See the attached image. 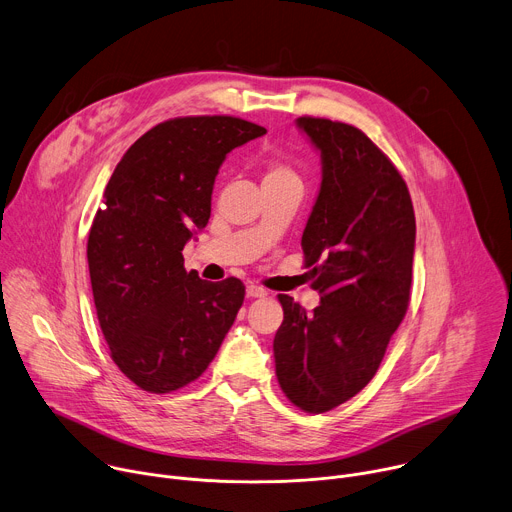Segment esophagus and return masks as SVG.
Returning <instances> with one entry per match:
<instances>
[{"label": "esophagus", "instance_id": "esophagus-1", "mask_svg": "<svg viewBox=\"0 0 512 512\" xmlns=\"http://www.w3.org/2000/svg\"><path fill=\"white\" fill-rule=\"evenodd\" d=\"M247 296L249 298H265L267 296V289L261 287V285L251 283V285H247Z\"/></svg>", "mask_w": 512, "mask_h": 512}]
</instances>
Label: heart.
Masks as SVG:
<instances>
[{
	"mask_svg": "<svg viewBox=\"0 0 512 512\" xmlns=\"http://www.w3.org/2000/svg\"><path fill=\"white\" fill-rule=\"evenodd\" d=\"M291 178H296V174H294V170H291L289 166L279 164V162H267V164H265L263 184H269V182H283V180H291Z\"/></svg>",
	"mask_w": 512,
	"mask_h": 512,
	"instance_id": "b5f03b06",
	"label": "heart"
}]
</instances>
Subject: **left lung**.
I'll use <instances>...</instances> for the list:
<instances>
[{"instance_id": "left-lung-1", "label": "left lung", "mask_w": 512, "mask_h": 512, "mask_svg": "<svg viewBox=\"0 0 512 512\" xmlns=\"http://www.w3.org/2000/svg\"><path fill=\"white\" fill-rule=\"evenodd\" d=\"M322 158V184L302 235L320 306L279 296L273 340L281 391L308 413L330 411L369 385L409 306L415 212L405 180L360 129L300 117Z\"/></svg>"}]
</instances>
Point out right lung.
Masks as SVG:
<instances>
[{
    "label": "right lung",
    "mask_w": 512,
    "mask_h": 512,
    "mask_svg": "<svg viewBox=\"0 0 512 512\" xmlns=\"http://www.w3.org/2000/svg\"><path fill=\"white\" fill-rule=\"evenodd\" d=\"M267 133L229 115L176 117L143 133L117 164L87 243L93 300L111 358L148 393L196 381L245 300L237 277L210 283L184 269L204 229L218 168Z\"/></svg>",
    "instance_id": "add662e5"
}]
</instances>
